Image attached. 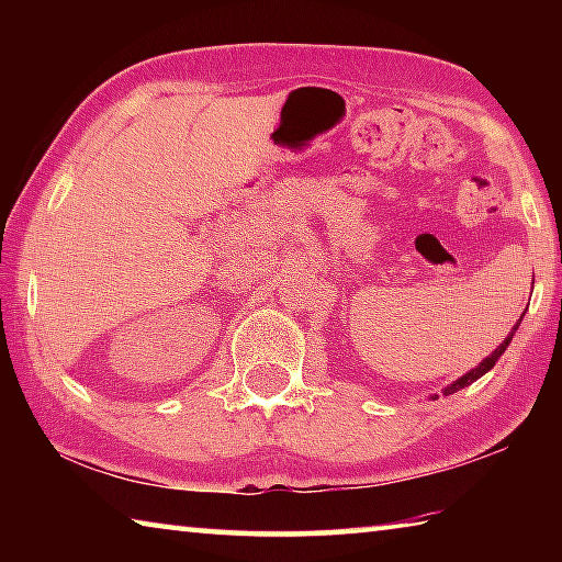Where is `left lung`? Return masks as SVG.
<instances>
[{
    "instance_id": "8db88e82",
    "label": "left lung",
    "mask_w": 562,
    "mask_h": 562,
    "mask_svg": "<svg viewBox=\"0 0 562 562\" xmlns=\"http://www.w3.org/2000/svg\"><path fill=\"white\" fill-rule=\"evenodd\" d=\"M522 315H526V312H522ZM522 315H520V319H522ZM520 319L516 322V325H513V329H510V335H508L506 339H503V341H501V345L496 347V351H491V355H488L486 359H483L479 367H473V369H471V372H465V374H463L461 379H456V382H453V384H449V386H446V389H443V396H449V394H453V392H461V389H463V386H471V384L475 382V379H481L483 374H488V372H491V369H493V367H496V361L501 359V355H503V351H506V349H508V345H510V339H513V335H516V329L520 327ZM431 398H439V394H431Z\"/></svg>"
}]
</instances>
